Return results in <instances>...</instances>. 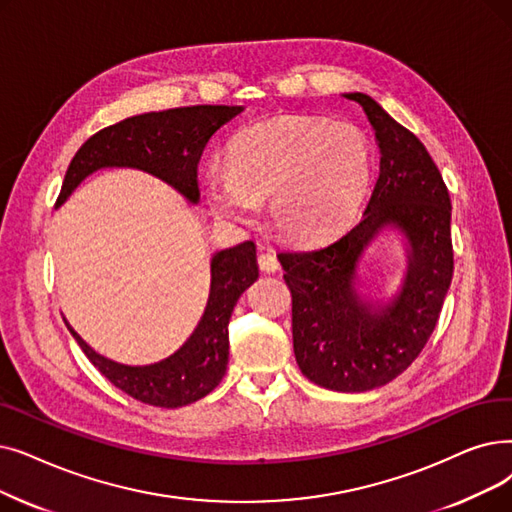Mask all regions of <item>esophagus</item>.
<instances>
[{
	"label": "esophagus",
	"instance_id": "esophagus-1",
	"mask_svg": "<svg viewBox=\"0 0 512 512\" xmlns=\"http://www.w3.org/2000/svg\"><path fill=\"white\" fill-rule=\"evenodd\" d=\"M259 268H261V272H268V274H274V272H278L280 270V261H278V257H276V253H272V251H263L261 255H259Z\"/></svg>",
	"mask_w": 512,
	"mask_h": 512
}]
</instances>
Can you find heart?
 I'll return each instance as SVG.
<instances>
[{
  "label": "heart",
  "instance_id": "heart-1",
  "mask_svg": "<svg viewBox=\"0 0 512 512\" xmlns=\"http://www.w3.org/2000/svg\"><path fill=\"white\" fill-rule=\"evenodd\" d=\"M372 182V150L353 123L282 117L244 129L228 165L203 173V196L219 219L251 224L270 198L274 228L295 242H318L345 228Z\"/></svg>",
  "mask_w": 512,
  "mask_h": 512
}]
</instances>
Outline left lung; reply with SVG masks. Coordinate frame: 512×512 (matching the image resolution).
<instances>
[{"label":"left lung","mask_w":512,"mask_h":512,"mask_svg":"<svg viewBox=\"0 0 512 512\" xmlns=\"http://www.w3.org/2000/svg\"><path fill=\"white\" fill-rule=\"evenodd\" d=\"M358 102L381 152L379 180L362 219L314 249L278 253L293 295V349L303 376L330 391L379 389L429 341L454 272L452 203L443 177L412 131L362 92ZM397 233L405 274L391 296H370L359 263L381 235Z\"/></svg>","instance_id":"left-lung-1"}]
</instances>
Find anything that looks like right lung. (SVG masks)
Returning a JSON list of instances; mask_svg holds the SVG:
<instances>
[{"label": "right lung", "mask_w": 512, "mask_h": 512, "mask_svg": "<svg viewBox=\"0 0 512 512\" xmlns=\"http://www.w3.org/2000/svg\"><path fill=\"white\" fill-rule=\"evenodd\" d=\"M242 106H186L146 113L110 125L87 140L64 175L56 209L100 169H138L171 186L188 205H198V161L213 133L242 113ZM255 242L211 255V288L201 320L180 349L152 364H123L87 345L66 328L106 379L138 402L182 408L211 393L228 368V324L236 301L257 280Z\"/></svg>", "instance_id": "add662e5"}]
</instances>
